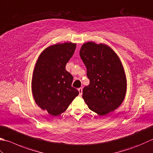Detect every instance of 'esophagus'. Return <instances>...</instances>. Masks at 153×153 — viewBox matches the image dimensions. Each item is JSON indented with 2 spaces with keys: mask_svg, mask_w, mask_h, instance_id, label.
Wrapping results in <instances>:
<instances>
[{
  "mask_svg": "<svg viewBox=\"0 0 153 153\" xmlns=\"http://www.w3.org/2000/svg\"><path fill=\"white\" fill-rule=\"evenodd\" d=\"M78 91H79V95L81 96V95H82V88H79L78 89Z\"/></svg>",
  "mask_w": 153,
  "mask_h": 153,
  "instance_id": "esophagus-1",
  "label": "esophagus"
}]
</instances>
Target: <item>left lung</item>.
I'll return each instance as SVG.
<instances>
[{
	"label": "left lung",
	"instance_id": "8db88e82",
	"mask_svg": "<svg viewBox=\"0 0 153 153\" xmlns=\"http://www.w3.org/2000/svg\"><path fill=\"white\" fill-rule=\"evenodd\" d=\"M79 55L89 79V85L83 89L85 103L100 115L113 111L123 101L127 90L120 59L109 46L93 42L82 45Z\"/></svg>",
	"mask_w": 153,
	"mask_h": 153
}]
</instances>
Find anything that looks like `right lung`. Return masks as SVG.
Listing matches in <instances>:
<instances>
[{
    "instance_id": "1",
    "label": "right lung",
    "mask_w": 153,
    "mask_h": 153,
    "mask_svg": "<svg viewBox=\"0 0 153 153\" xmlns=\"http://www.w3.org/2000/svg\"><path fill=\"white\" fill-rule=\"evenodd\" d=\"M76 48V44L71 42L50 46L41 53L35 65L33 97L42 109L53 116L64 112L79 94L71 86L73 76L65 70Z\"/></svg>"
}]
</instances>
